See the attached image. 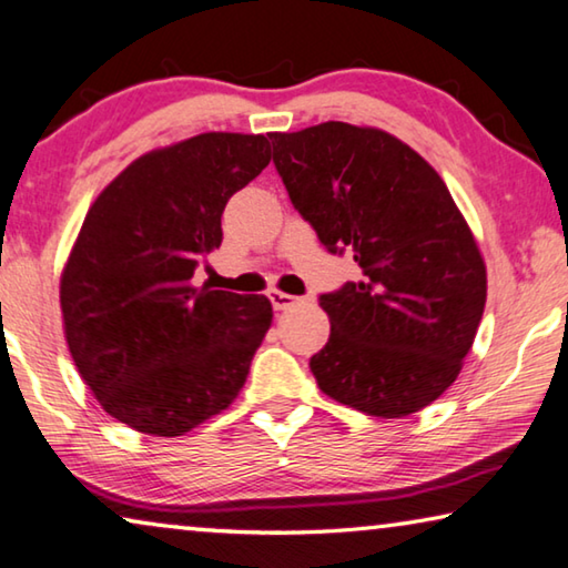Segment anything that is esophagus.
Wrapping results in <instances>:
<instances>
[{
  "label": "esophagus",
  "instance_id": "obj_1",
  "mask_svg": "<svg viewBox=\"0 0 568 568\" xmlns=\"http://www.w3.org/2000/svg\"><path fill=\"white\" fill-rule=\"evenodd\" d=\"M268 302H272V306H274L276 312H282V310H290V306L296 302V296L272 290V292H268Z\"/></svg>",
  "mask_w": 568,
  "mask_h": 568
}]
</instances>
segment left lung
Returning <instances> with one entry per match:
<instances>
[{
    "mask_svg": "<svg viewBox=\"0 0 568 568\" xmlns=\"http://www.w3.org/2000/svg\"><path fill=\"white\" fill-rule=\"evenodd\" d=\"M268 138L294 209L362 268L320 296L332 324L310 359L320 389L375 417L423 410L455 383L486 306V264L448 185L377 128L329 120Z\"/></svg>",
    "mask_w": 568,
    "mask_h": 568,
    "instance_id": "obj_1",
    "label": "left lung"
}]
</instances>
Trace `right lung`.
I'll return each instance as SVG.
<instances>
[{
	"instance_id": "1",
	"label": "right lung",
	"mask_w": 568,
	"mask_h": 568,
	"mask_svg": "<svg viewBox=\"0 0 568 568\" xmlns=\"http://www.w3.org/2000/svg\"><path fill=\"white\" fill-rule=\"evenodd\" d=\"M272 161L264 135L203 133L128 165L92 203L60 282L70 355L108 415L175 438L234 403L272 302L193 286L221 213Z\"/></svg>"
}]
</instances>
